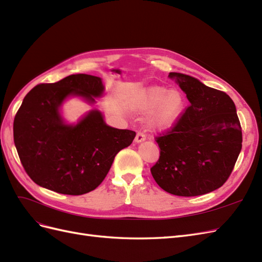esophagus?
<instances>
[{
	"mask_svg": "<svg viewBox=\"0 0 262 262\" xmlns=\"http://www.w3.org/2000/svg\"><path fill=\"white\" fill-rule=\"evenodd\" d=\"M145 139H146V137H145L144 133L138 132L137 136H136V139H134V142H136V143H142V142L145 141Z\"/></svg>",
	"mask_w": 262,
	"mask_h": 262,
	"instance_id": "1",
	"label": "esophagus"
}]
</instances>
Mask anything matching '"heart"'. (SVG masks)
<instances>
[{"label":"heart","mask_w":262,"mask_h":262,"mask_svg":"<svg viewBox=\"0 0 262 262\" xmlns=\"http://www.w3.org/2000/svg\"><path fill=\"white\" fill-rule=\"evenodd\" d=\"M140 114H149L148 125L155 131H167L180 119L185 108V99L176 90L153 85L142 91L136 100Z\"/></svg>","instance_id":"b5f03b06"}]
</instances>
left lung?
I'll return each instance as SVG.
<instances>
[{
	"mask_svg": "<svg viewBox=\"0 0 262 262\" xmlns=\"http://www.w3.org/2000/svg\"><path fill=\"white\" fill-rule=\"evenodd\" d=\"M190 106L166 136L152 176L165 191L181 196L201 195L223 186L242 150V128L232 98L198 78L170 72Z\"/></svg>",
	"mask_w": 262,
	"mask_h": 262,
	"instance_id": "left-lung-1",
	"label": "left lung"
}]
</instances>
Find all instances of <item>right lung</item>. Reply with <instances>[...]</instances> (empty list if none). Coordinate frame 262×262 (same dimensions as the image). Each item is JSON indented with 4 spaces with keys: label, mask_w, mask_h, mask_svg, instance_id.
Returning <instances> with one entry per match:
<instances>
[{
    "label": "right lung",
    "mask_w": 262,
    "mask_h": 262,
    "mask_svg": "<svg viewBox=\"0 0 262 262\" xmlns=\"http://www.w3.org/2000/svg\"><path fill=\"white\" fill-rule=\"evenodd\" d=\"M104 93L100 77L73 74L37 85L26 95L14 119V143L37 185L62 194L90 192L105 179L119 150L132 143L136 132L108 125L98 109L76 123L62 116L69 98L94 105Z\"/></svg>",
    "instance_id": "1"
}]
</instances>
